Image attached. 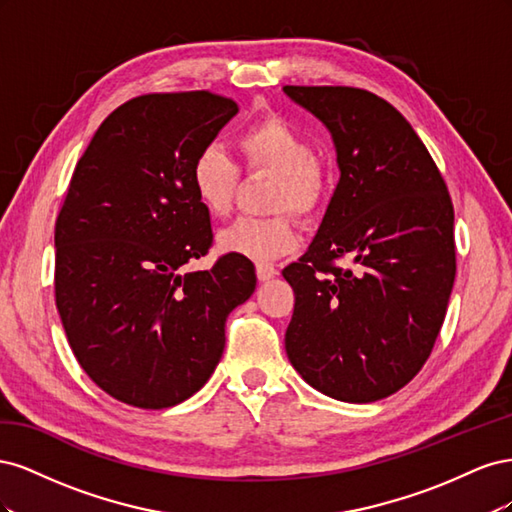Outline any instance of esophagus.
<instances>
[{
    "label": "esophagus",
    "instance_id": "1",
    "mask_svg": "<svg viewBox=\"0 0 512 512\" xmlns=\"http://www.w3.org/2000/svg\"><path fill=\"white\" fill-rule=\"evenodd\" d=\"M256 275L260 282H267V280H271V277L277 275V267L273 265V262H256Z\"/></svg>",
    "mask_w": 512,
    "mask_h": 512
}]
</instances>
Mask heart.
<instances>
[{
	"mask_svg": "<svg viewBox=\"0 0 512 512\" xmlns=\"http://www.w3.org/2000/svg\"><path fill=\"white\" fill-rule=\"evenodd\" d=\"M237 149L247 170L277 175L269 218H239L220 230L218 245L226 254L271 260L299 245L294 215H314L327 198L329 177L312 138L286 117L269 113L237 136ZM241 170L218 143L196 151L190 164V188L196 203L211 218H224L235 203Z\"/></svg>",
	"mask_w": 512,
	"mask_h": 512,
	"instance_id": "heart-1",
	"label": "heart"
}]
</instances>
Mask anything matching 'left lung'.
<instances>
[{"instance_id": "8db88e82", "label": "left lung", "mask_w": 512, "mask_h": 512, "mask_svg": "<svg viewBox=\"0 0 512 512\" xmlns=\"http://www.w3.org/2000/svg\"><path fill=\"white\" fill-rule=\"evenodd\" d=\"M284 91L331 130L342 170L314 243L282 271L286 352L320 393L369 404L404 389L436 344L457 269L453 200L393 104L359 87Z\"/></svg>"}]
</instances>
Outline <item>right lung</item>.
Masks as SVG:
<instances>
[{
  "instance_id": "1",
  "label": "right lung",
  "mask_w": 512,
  "mask_h": 512,
  "mask_svg": "<svg viewBox=\"0 0 512 512\" xmlns=\"http://www.w3.org/2000/svg\"><path fill=\"white\" fill-rule=\"evenodd\" d=\"M237 111L205 89L132 98L74 168L55 222L57 312L85 374L128 406L162 410L200 391L228 314L256 288L237 254L181 271L213 243L190 164Z\"/></svg>"
}]
</instances>
